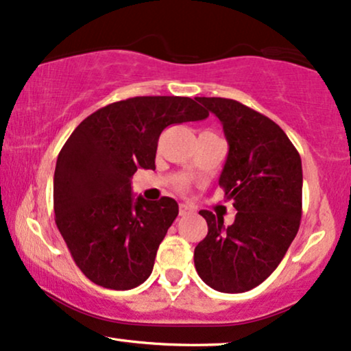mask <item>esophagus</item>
I'll return each mask as SVG.
<instances>
[{
    "label": "esophagus",
    "instance_id": "1",
    "mask_svg": "<svg viewBox=\"0 0 351 351\" xmlns=\"http://www.w3.org/2000/svg\"><path fill=\"white\" fill-rule=\"evenodd\" d=\"M179 213H180V216H185V215H189L190 213V208L187 205H185V203H180V206H179Z\"/></svg>",
    "mask_w": 351,
    "mask_h": 351
}]
</instances>
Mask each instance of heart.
Returning a JSON list of instances; mask_svg holds the SVG:
<instances>
[{"label":"heart","mask_w":351,"mask_h":351,"mask_svg":"<svg viewBox=\"0 0 351 351\" xmlns=\"http://www.w3.org/2000/svg\"><path fill=\"white\" fill-rule=\"evenodd\" d=\"M185 185H187V182H185V180H182V182H180V187H185Z\"/></svg>","instance_id":"heart-1"}]
</instances>
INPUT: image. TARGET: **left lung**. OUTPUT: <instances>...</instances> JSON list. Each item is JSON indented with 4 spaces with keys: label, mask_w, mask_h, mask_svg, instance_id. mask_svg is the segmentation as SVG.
Wrapping results in <instances>:
<instances>
[{
    "label": "left lung",
    "mask_w": 351,
    "mask_h": 351,
    "mask_svg": "<svg viewBox=\"0 0 351 351\" xmlns=\"http://www.w3.org/2000/svg\"><path fill=\"white\" fill-rule=\"evenodd\" d=\"M223 125L229 151L219 187L232 200L236 218L208 210L200 215L208 234L193 254L208 287L221 293L249 291L278 267L298 234L302 215L301 156L274 120L224 97H198Z\"/></svg>",
    "instance_id": "1"
}]
</instances>
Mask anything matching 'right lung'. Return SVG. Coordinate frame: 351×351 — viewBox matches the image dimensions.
Here are the masks:
<instances>
[{
    "mask_svg": "<svg viewBox=\"0 0 351 351\" xmlns=\"http://www.w3.org/2000/svg\"><path fill=\"white\" fill-rule=\"evenodd\" d=\"M206 117L198 97H130L90 114L64 143L53 177L55 223L93 283L122 291L151 275L179 205L135 198L130 180L140 167L156 169L164 128Z\"/></svg>",
    "mask_w": 351,
    "mask_h": 351,
    "instance_id": "obj_1",
    "label": "right lung"
}]
</instances>
